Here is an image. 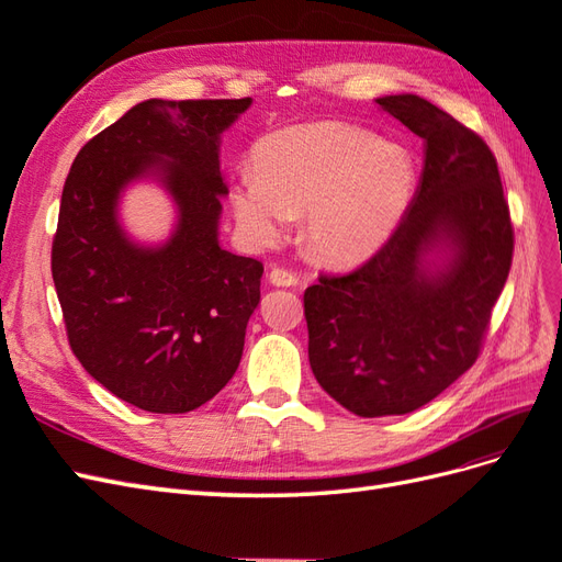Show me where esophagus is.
I'll use <instances>...</instances> for the list:
<instances>
[{
  "label": "esophagus",
  "mask_w": 562,
  "mask_h": 562,
  "mask_svg": "<svg viewBox=\"0 0 562 562\" xmlns=\"http://www.w3.org/2000/svg\"><path fill=\"white\" fill-rule=\"evenodd\" d=\"M297 274L295 271H288V269H283V267H274L269 271V283L271 285H285V288H291V285H297Z\"/></svg>",
  "instance_id": "1"
}]
</instances>
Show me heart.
<instances>
[{
	"label": "heart",
	"mask_w": 562,
	"mask_h": 562,
	"mask_svg": "<svg viewBox=\"0 0 562 562\" xmlns=\"http://www.w3.org/2000/svg\"><path fill=\"white\" fill-rule=\"evenodd\" d=\"M419 171L411 149L337 124L293 126L255 147V171L232 182V211L252 246L279 241L304 213V239L323 260L378 252L413 206Z\"/></svg>",
	"instance_id": "obj_1"
}]
</instances>
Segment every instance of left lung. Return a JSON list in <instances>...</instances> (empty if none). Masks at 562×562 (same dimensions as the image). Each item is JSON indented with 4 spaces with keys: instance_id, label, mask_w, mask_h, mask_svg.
Segmentation results:
<instances>
[{
    "instance_id": "8db88e82",
    "label": "left lung",
    "mask_w": 562,
    "mask_h": 562,
    "mask_svg": "<svg viewBox=\"0 0 562 562\" xmlns=\"http://www.w3.org/2000/svg\"><path fill=\"white\" fill-rule=\"evenodd\" d=\"M375 103L424 143L413 206L375 258L304 291L314 378L359 417L413 413L464 375L514 255L497 161L479 135L415 93Z\"/></svg>"
}]
</instances>
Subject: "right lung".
<instances>
[{
  "label": "right lung",
  "mask_w": 562,
  "mask_h": 562,
  "mask_svg": "<svg viewBox=\"0 0 562 562\" xmlns=\"http://www.w3.org/2000/svg\"><path fill=\"white\" fill-rule=\"evenodd\" d=\"M250 103L149 98L83 145L65 180L50 271L67 339L93 380L140 411H196L239 368L265 267L220 246V143ZM143 179L177 206L161 245H138L117 220Z\"/></svg>",
  "instance_id": "obj_1"
}]
</instances>
